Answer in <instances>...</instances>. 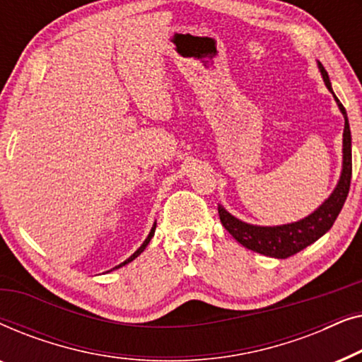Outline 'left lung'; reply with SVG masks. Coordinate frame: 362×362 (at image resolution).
Instances as JSON below:
<instances>
[{
	"label": "left lung",
	"mask_w": 362,
	"mask_h": 362,
	"mask_svg": "<svg viewBox=\"0 0 362 362\" xmlns=\"http://www.w3.org/2000/svg\"><path fill=\"white\" fill-rule=\"evenodd\" d=\"M321 76L325 78L326 87L329 88V92H333L331 88V82L328 77V72L325 71V67L320 64ZM334 95V92H333ZM336 102H338L339 110L344 115V133H343V173H341V180L336 186L328 199L316 209L313 214H310L305 219L293 224L286 226H276V227H259V226H250L245 224L239 219H235L234 216H230L224 207L219 206V217L222 226L226 227V230L234 237V239L247 247L249 250H254L257 254L275 257V259H288V257L298 254L300 250L306 249V247L313 244L320 239L321 235H325L331 227H333L336 217L339 216L341 209H343L346 197H348L349 186H351V175H353V156H351V130H349V122L348 115H346V108L343 103L338 100V97L334 95Z\"/></svg>",
	"instance_id": "left-lung-1"
}]
</instances>
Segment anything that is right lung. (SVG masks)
I'll return each instance as SVG.
<instances>
[{"label": "right lung", "mask_w": 362, "mask_h": 362, "mask_svg": "<svg viewBox=\"0 0 362 362\" xmlns=\"http://www.w3.org/2000/svg\"><path fill=\"white\" fill-rule=\"evenodd\" d=\"M155 229H156V224L151 227V232H150V234H148V237H146V239H145V242H143V244H141V247H140V249H138V250L135 252V254H133L132 257H128V259H127L125 262H122V264H120V265H117V267H115V269H120V267H122V265H127V264H128V262L135 260V259H136V257H138V255H140V254H141V252L146 249V245H148V244H150L151 237H153V234H155Z\"/></svg>", "instance_id": "1"}]
</instances>
